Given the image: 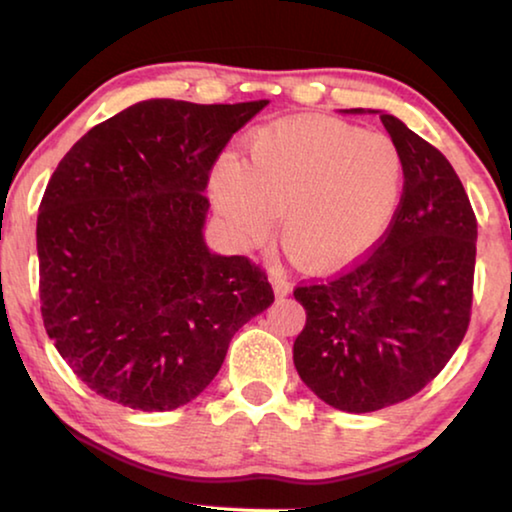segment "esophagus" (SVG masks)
<instances>
[{"label":"esophagus","instance_id":"34e87169","mask_svg":"<svg viewBox=\"0 0 512 512\" xmlns=\"http://www.w3.org/2000/svg\"><path fill=\"white\" fill-rule=\"evenodd\" d=\"M269 282L273 287V292H276V296H287L289 292H292V285L280 276V273H271L269 276Z\"/></svg>","mask_w":512,"mask_h":512}]
</instances>
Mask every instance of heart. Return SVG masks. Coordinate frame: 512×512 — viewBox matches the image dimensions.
<instances>
[{
    "label": "heart",
    "mask_w": 512,
    "mask_h": 512,
    "mask_svg": "<svg viewBox=\"0 0 512 512\" xmlns=\"http://www.w3.org/2000/svg\"><path fill=\"white\" fill-rule=\"evenodd\" d=\"M404 190V158L388 135L331 119H280L248 135L243 160L220 158L211 202L255 246L280 216L287 253L310 271H338L386 234Z\"/></svg>",
    "instance_id": "heart-1"
}]
</instances>
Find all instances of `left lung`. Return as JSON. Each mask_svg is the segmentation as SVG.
<instances>
[{
    "label": "left lung",
    "instance_id": "obj_1",
    "mask_svg": "<svg viewBox=\"0 0 512 512\" xmlns=\"http://www.w3.org/2000/svg\"><path fill=\"white\" fill-rule=\"evenodd\" d=\"M345 112L379 114L404 158L402 200L368 259L294 292L305 308L294 365L319 400L368 414L416 395L460 347L478 227L462 181L439 149L384 110Z\"/></svg>",
    "mask_w": 512,
    "mask_h": 512
}]
</instances>
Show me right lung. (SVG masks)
<instances>
[{
	"instance_id": "right-lung-1",
	"label": "right lung",
	"mask_w": 512,
	"mask_h": 512,
	"mask_svg": "<svg viewBox=\"0 0 512 512\" xmlns=\"http://www.w3.org/2000/svg\"><path fill=\"white\" fill-rule=\"evenodd\" d=\"M264 105L140 101L82 135L48 181L36 220L43 324L101 398L181 407L273 303L264 271L211 253L202 232L209 170Z\"/></svg>"
}]
</instances>
